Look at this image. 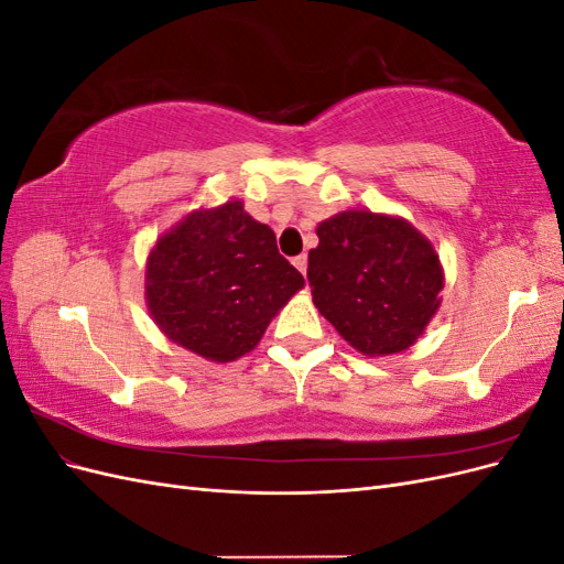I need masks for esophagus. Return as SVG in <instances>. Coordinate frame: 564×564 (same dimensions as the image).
<instances>
[{"label":"esophagus","mask_w":564,"mask_h":564,"mask_svg":"<svg viewBox=\"0 0 564 564\" xmlns=\"http://www.w3.org/2000/svg\"><path fill=\"white\" fill-rule=\"evenodd\" d=\"M294 265L303 272V275H305V270H308V256H305V253H301V256H296V259H294Z\"/></svg>","instance_id":"obj_1"}]
</instances>
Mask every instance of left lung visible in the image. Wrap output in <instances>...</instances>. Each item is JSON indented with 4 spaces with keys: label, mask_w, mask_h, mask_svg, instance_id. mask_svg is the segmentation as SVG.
<instances>
[{
    "label": "left lung",
    "mask_w": 564,
    "mask_h": 564,
    "mask_svg": "<svg viewBox=\"0 0 564 564\" xmlns=\"http://www.w3.org/2000/svg\"><path fill=\"white\" fill-rule=\"evenodd\" d=\"M317 237L308 282L322 317L369 357L414 346L445 286L433 245L404 218L365 209L322 220Z\"/></svg>",
    "instance_id": "8db88e82"
}]
</instances>
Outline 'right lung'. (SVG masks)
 <instances>
[{
	"instance_id": "right-lung-1",
	"label": "right lung",
	"mask_w": 564,
	"mask_h": 564,
	"mask_svg": "<svg viewBox=\"0 0 564 564\" xmlns=\"http://www.w3.org/2000/svg\"><path fill=\"white\" fill-rule=\"evenodd\" d=\"M305 284L275 232L240 199L197 209L164 232L145 265L148 311L162 334L204 360L232 362Z\"/></svg>"
}]
</instances>
